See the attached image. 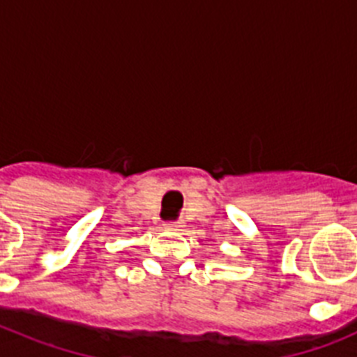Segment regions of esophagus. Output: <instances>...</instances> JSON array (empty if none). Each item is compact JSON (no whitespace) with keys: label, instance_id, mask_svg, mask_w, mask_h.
Here are the masks:
<instances>
[{"label":"esophagus","instance_id":"esophagus-1","mask_svg":"<svg viewBox=\"0 0 357 357\" xmlns=\"http://www.w3.org/2000/svg\"><path fill=\"white\" fill-rule=\"evenodd\" d=\"M181 223L178 222H168L166 223V229H169V230H181Z\"/></svg>","mask_w":357,"mask_h":357}]
</instances>
